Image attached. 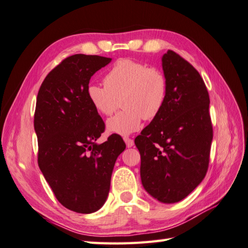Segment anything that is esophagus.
<instances>
[{"mask_svg": "<svg viewBox=\"0 0 248 248\" xmlns=\"http://www.w3.org/2000/svg\"><path fill=\"white\" fill-rule=\"evenodd\" d=\"M124 140L125 145H127V147H132V146L134 145V142H133L132 139H130V138H124Z\"/></svg>", "mask_w": 248, "mask_h": 248, "instance_id": "1", "label": "esophagus"}]
</instances>
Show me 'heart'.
Segmentation results:
<instances>
[{
	"instance_id": "heart-1",
	"label": "heart",
	"mask_w": 248,
	"mask_h": 248,
	"mask_svg": "<svg viewBox=\"0 0 248 248\" xmlns=\"http://www.w3.org/2000/svg\"><path fill=\"white\" fill-rule=\"evenodd\" d=\"M104 85L90 83L87 98L103 116H110L118 107L123 110L107 121V131L129 136L138 131L142 120H153L158 116L168 96V82L159 69L144 62L121 58L104 76Z\"/></svg>"
}]
</instances>
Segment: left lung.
I'll use <instances>...</instances> for the list:
<instances>
[{"mask_svg": "<svg viewBox=\"0 0 248 248\" xmlns=\"http://www.w3.org/2000/svg\"><path fill=\"white\" fill-rule=\"evenodd\" d=\"M168 96L160 114L134 140L142 186L165 204L182 201L205 178L213 125L204 80L190 62L168 49L161 57Z\"/></svg>", "mask_w": 248, "mask_h": 248, "instance_id": "1", "label": "left lung"}]
</instances>
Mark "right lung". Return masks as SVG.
<instances>
[{
    "instance_id": "add662e5",
    "label": "right lung",
    "mask_w": 248,
    "mask_h": 248,
    "mask_svg": "<svg viewBox=\"0 0 248 248\" xmlns=\"http://www.w3.org/2000/svg\"><path fill=\"white\" fill-rule=\"evenodd\" d=\"M111 58L67 57L40 87L34 112L38 164L57 201L69 210L91 214L105 204L112 169L125 144L118 134L96 140L104 121L87 98L92 76Z\"/></svg>"
}]
</instances>
